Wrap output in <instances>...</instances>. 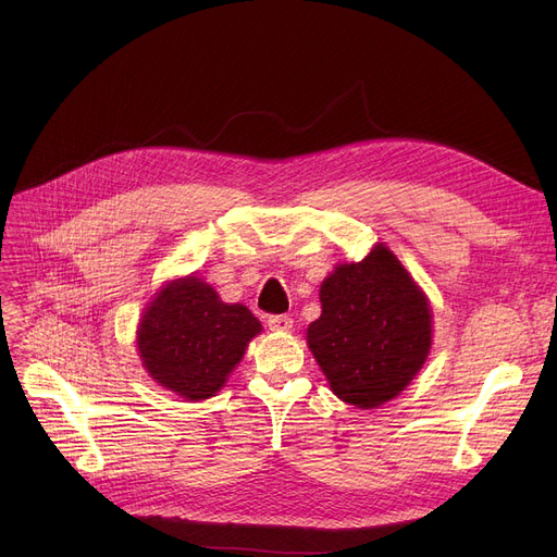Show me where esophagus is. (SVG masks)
<instances>
[{
    "label": "esophagus",
    "mask_w": 557,
    "mask_h": 557,
    "mask_svg": "<svg viewBox=\"0 0 557 557\" xmlns=\"http://www.w3.org/2000/svg\"><path fill=\"white\" fill-rule=\"evenodd\" d=\"M267 323H269V327L275 330V332H286V330L294 327V320H290L286 313H271Z\"/></svg>",
    "instance_id": "34e87169"
}]
</instances>
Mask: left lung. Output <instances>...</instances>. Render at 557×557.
I'll return each mask as SVG.
<instances>
[{
	"label": "left lung",
	"mask_w": 557,
	"mask_h": 557,
	"mask_svg": "<svg viewBox=\"0 0 557 557\" xmlns=\"http://www.w3.org/2000/svg\"><path fill=\"white\" fill-rule=\"evenodd\" d=\"M323 313L307 330L318 366L343 401L372 408L397 397L431 349V309L386 246L341 263L320 286Z\"/></svg>",
	"instance_id": "1"
}]
</instances>
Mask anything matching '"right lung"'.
Returning <instances> with one entry per match:
<instances>
[{"label":"right lung","instance_id":"right-lung-1","mask_svg":"<svg viewBox=\"0 0 557 557\" xmlns=\"http://www.w3.org/2000/svg\"><path fill=\"white\" fill-rule=\"evenodd\" d=\"M259 330L244 305H225L210 284L187 277L166 284L144 311L137 347L160 386L185 399H208L227 382Z\"/></svg>","mask_w":557,"mask_h":557}]
</instances>
